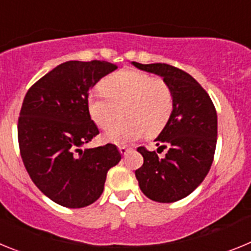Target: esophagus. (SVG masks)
<instances>
[{"mask_svg": "<svg viewBox=\"0 0 251 251\" xmlns=\"http://www.w3.org/2000/svg\"><path fill=\"white\" fill-rule=\"evenodd\" d=\"M118 150H119V152H121L122 156H124V154H127L128 151H129V148L126 147V146H119Z\"/></svg>", "mask_w": 251, "mask_h": 251, "instance_id": "obj_1", "label": "esophagus"}]
</instances>
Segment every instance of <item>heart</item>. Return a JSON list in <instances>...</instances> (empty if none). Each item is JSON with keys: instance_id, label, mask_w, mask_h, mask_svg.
Returning <instances> with one entry per match:
<instances>
[{"instance_id": "1", "label": "heart", "mask_w": 251, "mask_h": 251, "mask_svg": "<svg viewBox=\"0 0 251 251\" xmlns=\"http://www.w3.org/2000/svg\"><path fill=\"white\" fill-rule=\"evenodd\" d=\"M101 92L88 97V112L99 128H108L121 115L124 119L104 134L106 142L124 145L146 133L152 138L165 129L174 113V93L161 77L134 69L108 75L99 84Z\"/></svg>"}]
</instances>
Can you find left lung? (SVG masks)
<instances>
[{
	"instance_id": "left-lung-1",
	"label": "left lung",
	"mask_w": 251,
	"mask_h": 251,
	"mask_svg": "<svg viewBox=\"0 0 251 251\" xmlns=\"http://www.w3.org/2000/svg\"><path fill=\"white\" fill-rule=\"evenodd\" d=\"M133 65L163 77L174 93V113L156 138V151L138 147L143 165L136 170L142 192L157 202H175L188 196L208 174L217 141V115L210 95L194 77L168 64Z\"/></svg>"
}]
</instances>
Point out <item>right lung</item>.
I'll use <instances>...</instances> for the list:
<instances>
[{
    "mask_svg": "<svg viewBox=\"0 0 251 251\" xmlns=\"http://www.w3.org/2000/svg\"><path fill=\"white\" fill-rule=\"evenodd\" d=\"M117 68L100 60L66 61L25 95L17 122L22 162L40 191L64 207L98 200L108 171L122 158L112 143L80 148L99 134L88 112L89 90Z\"/></svg>",
    "mask_w": 251,
    "mask_h": 251,
    "instance_id": "1",
    "label": "right lung"
}]
</instances>
